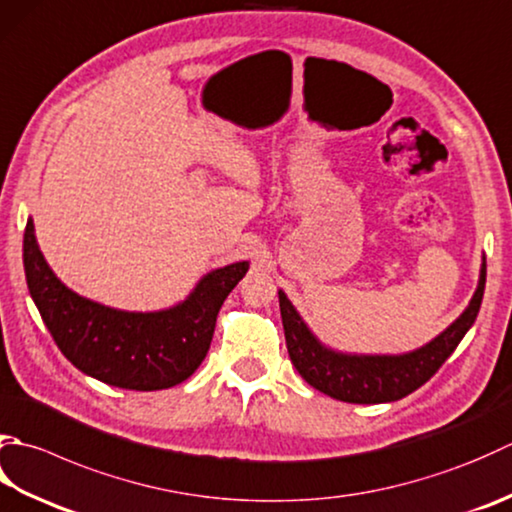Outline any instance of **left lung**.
Wrapping results in <instances>:
<instances>
[{
    "label": "left lung",
    "mask_w": 512,
    "mask_h": 512,
    "mask_svg": "<svg viewBox=\"0 0 512 512\" xmlns=\"http://www.w3.org/2000/svg\"><path fill=\"white\" fill-rule=\"evenodd\" d=\"M486 286V264L479 275V286L468 308L442 335L424 348L408 355H342L317 342L297 315L288 297L279 290V310L286 335L290 362L306 382L319 393L348 404L397 402L424 386L446 359L453 355L468 328L475 324Z\"/></svg>",
    "instance_id": "8db88e82"
}]
</instances>
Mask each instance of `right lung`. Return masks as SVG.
<instances>
[{
	"instance_id": "obj_1",
	"label": "right lung",
	"mask_w": 512,
	"mask_h": 512,
	"mask_svg": "<svg viewBox=\"0 0 512 512\" xmlns=\"http://www.w3.org/2000/svg\"><path fill=\"white\" fill-rule=\"evenodd\" d=\"M24 270L30 297L70 364L108 386L162 390L182 384L204 362L219 308L246 275L248 262L208 273L175 308L124 313L79 297L59 282L28 219Z\"/></svg>"
}]
</instances>
